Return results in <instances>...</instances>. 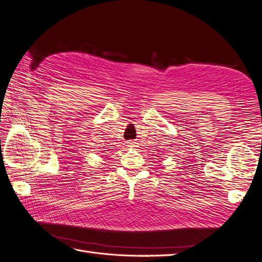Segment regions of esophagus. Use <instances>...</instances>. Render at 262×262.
Listing matches in <instances>:
<instances>
[{"label": "esophagus", "instance_id": "34e87169", "mask_svg": "<svg viewBox=\"0 0 262 262\" xmlns=\"http://www.w3.org/2000/svg\"><path fill=\"white\" fill-rule=\"evenodd\" d=\"M128 146H129V147H134V146H136V143H134V142H129Z\"/></svg>", "mask_w": 262, "mask_h": 262}]
</instances>
